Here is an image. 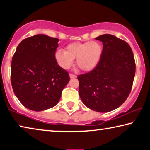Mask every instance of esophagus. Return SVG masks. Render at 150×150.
<instances>
[{
    "label": "esophagus",
    "instance_id": "34e87169",
    "mask_svg": "<svg viewBox=\"0 0 150 150\" xmlns=\"http://www.w3.org/2000/svg\"><path fill=\"white\" fill-rule=\"evenodd\" d=\"M70 78H76V76L73 74H70Z\"/></svg>",
    "mask_w": 150,
    "mask_h": 150
}]
</instances>
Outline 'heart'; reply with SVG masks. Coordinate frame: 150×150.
<instances>
[{
    "label": "heart",
    "mask_w": 150,
    "mask_h": 150,
    "mask_svg": "<svg viewBox=\"0 0 150 150\" xmlns=\"http://www.w3.org/2000/svg\"><path fill=\"white\" fill-rule=\"evenodd\" d=\"M103 47L97 41L75 42L66 47V51L59 50L55 54L56 61L62 68L68 69L76 58V65L80 70L90 72L94 70L100 61Z\"/></svg>",
    "instance_id": "heart-1"
}]
</instances>
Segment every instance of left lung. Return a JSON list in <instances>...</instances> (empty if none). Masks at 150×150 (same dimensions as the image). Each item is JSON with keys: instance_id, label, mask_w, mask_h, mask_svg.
Wrapping results in <instances>:
<instances>
[{"instance_id": "8db88e82", "label": "left lung", "mask_w": 150, "mask_h": 150, "mask_svg": "<svg viewBox=\"0 0 150 150\" xmlns=\"http://www.w3.org/2000/svg\"><path fill=\"white\" fill-rule=\"evenodd\" d=\"M103 42L98 66L78 76L79 95L84 104L95 111H111L123 104L131 91L135 62L131 47L110 34L97 37Z\"/></svg>"}]
</instances>
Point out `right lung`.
<instances>
[{
	"label": "right lung",
	"mask_w": 150,
	"mask_h": 150,
	"mask_svg": "<svg viewBox=\"0 0 150 150\" xmlns=\"http://www.w3.org/2000/svg\"><path fill=\"white\" fill-rule=\"evenodd\" d=\"M59 40L43 34L29 37L17 46L11 62V81L15 96L30 110L56 106L70 81L55 57Z\"/></svg>",
	"instance_id": "1"
}]
</instances>
